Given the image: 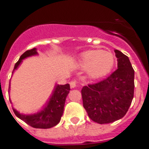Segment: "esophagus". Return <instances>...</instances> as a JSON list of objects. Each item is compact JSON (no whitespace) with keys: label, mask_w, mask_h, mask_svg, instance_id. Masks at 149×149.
Here are the masks:
<instances>
[{"label":"esophagus","mask_w":149,"mask_h":149,"mask_svg":"<svg viewBox=\"0 0 149 149\" xmlns=\"http://www.w3.org/2000/svg\"><path fill=\"white\" fill-rule=\"evenodd\" d=\"M70 88H71V89H73V88H75L76 86V81H71L70 83Z\"/></svg>","instance_id":"esophagus-1"}]
</instances>
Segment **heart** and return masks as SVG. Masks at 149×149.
<instances>
[{
    "label": "heart",
    "instance_id": "obj_1",
    "mask_svg": "<svg viewBox=\"0 0 149 149\" xmlns=\"http://www.w3.org/2000/svg\"><path fill=\"white\" fill-rule=\"evenodd\" d=\"M115 58L111 52L105 50L90 49L79 54L77 64L85 69L88 77L97 80L106 76L114 66Z\"/></svg>",
    "mask_w": 149,
    "mask_h": 149
}]
</instances>
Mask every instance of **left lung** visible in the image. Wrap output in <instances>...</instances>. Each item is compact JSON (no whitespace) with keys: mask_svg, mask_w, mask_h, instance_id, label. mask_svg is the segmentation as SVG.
Returning <instances> with one entry per match:
<instances>
[{"mask_svg":"<svg viewBox=\"0 0 149 149\" xmlns=\"http://www.w3.org/2000/svg\"><path fill=\"white\" fill-rule=\"evenodd\" d=\"M117 70L105 80L85 86L81 95L88 116L98 124L113 122L124 117L134 96L135 71L129 57L115 49Z\"/></svg>","mask_w":149,"mask_h":149,"instance_id":"left-lung-1","label":"left lung"}]
</instances>
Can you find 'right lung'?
<instances>
[{
  "label": "right lung",
  "mask_w": 149,
  "mask_h": 149,
  "mask_svg": "<svg viewBox=\"0 0 149 149\" xmlns=\"http://www.w3.org/2000/svg\"><path fill=\"white\" fill-rule=\"evenodd\" d=\"M38 54L36 48L26 51L24 54H22L18 62L14 65L12 75L22 63L23 60L27 57L38 55ZM10 86H11V81L9 83L8 93H10V89H11ZM70 90L69 84H66L65 85L56 84L48 100L38 112L30 113V114H24V113H21L14 108H13V111L17 117L33 127L39 128V129L51 128L56 126L60 122V119L63 114V111H64L66 97L70 92ZM10 102H11V99H10Z\"/></svg>",
  "instance_id": "1"
}]
</instances>
